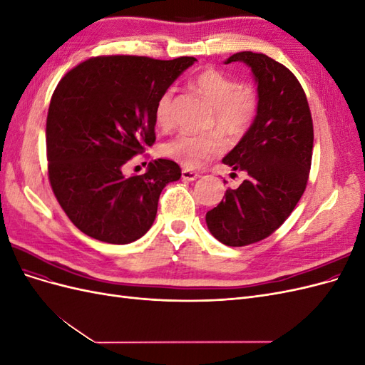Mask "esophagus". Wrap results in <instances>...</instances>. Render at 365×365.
<instances>
[{"mask_svg": "<svg viewBox=\"0 0 365 365\" xmlns=\"http://www.w3.org/2000/svg\"><path fill=\"white\" fill-rule=\"evenodd\" d=\"M181 178H182L184 181H195V180L200 178V175H197L196 172H192V170H187V169H184V170L181 172Z\"/></svg>", "mask_w": 365, "mask_h": 365, "instance_id": "1", "label": "esophagus"}]
</instances>
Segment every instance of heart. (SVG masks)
Wrapping results in <instances>:
<instances>
[{
    "label": "heart",
    "mask_w": 365,
    "mask_h": 365,
    "mask_svg": "<svg viewBox=\"0 0 365 365\" xmlns=\"http://www.w3.org/2000/svg\"><path fill=\"white\" fill-rule=\"evenodd\" d=\"M195 90L213 106V123L220 134L236 138L244 134L257 113V96L252 88L237 85L217 70L208 68L195 76ZM173 90L164 91L155 106L157 123L168 128L172 123ZM224 145L215 134H181L165 143L164 153L187 169H201L202 165L222 152Z\"/></svg>",
    "instance_id": "b5f03b06"
}]
</instances>
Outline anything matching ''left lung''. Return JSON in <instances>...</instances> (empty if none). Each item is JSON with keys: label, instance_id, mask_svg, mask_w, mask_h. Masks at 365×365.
<instances>
[{"label": "left lung", "instance_id": "1", "mask_svg": "<svg viewBox=\"0 0 365 365\" xmlns=\"http://www.w3.org/2000/svg\"><path fill=\"white\" fill-rule=\"evenodd\" d=\"M231 62L251 70L257 113L222 163L248 176L207 212L205 222L224 245L245 247L274 233L300 201L311 169L314 126L303 88L284 65L252 51L235 53L225 61Z\"/></svg>", "mask_w": 365, "mask_h": 365}]
</instances>
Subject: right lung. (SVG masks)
I'll list each match as a JSON object with an SVG mask.
<instances>
[{
  "label": "right lung",
  "instance_id": "1",
  "mask_svg": "<svg viewBox=\"0 0 365 365\" xmlns=\"http://www.w3.org/2000/svg\"><path fill=\"white\" fill-rule=\"evenodd\" d=\"M195 62L91 58L58 83L47 115L48 176L82 233L125 245L152 227L163 189L181 178L180 165L158 158L130 176L123 165L155 141L158 98Z\"/></svg>",
  "mask_w": 365,
  "mask_h": 365
}]
</instances>
